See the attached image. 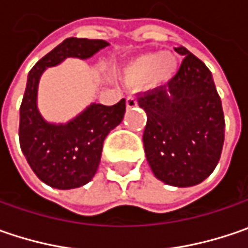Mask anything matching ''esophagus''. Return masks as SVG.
<instances>
[{
  "mask_svg": "<svg viewBox=\"0 0 248 248\" xmlns=\"http://www.w3.org/2000/svg\"><path fill=\"white\" fill-rule=\"evenodd\" d=\"M136 105H137V100H136L135 97L129 95V97L126 98V107H127V108H135Z\"/></svg>",
  "mask_w": 248,
  "mask_h": 248,
  "instance_id": "esophagus-1",
  "label": "esophagus"
}]
</instances>
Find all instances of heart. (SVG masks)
I'll return each mask as SVG.
<instances>
[{"instance_id": "obj_1", "label": "heart", "mask_w": 248, "mask_h": 248, "mask_svg": "<svg viewBox=\"0 0 248 248\" xmlns=\"http://www.w3.org/2000/svg\"><path fill=\"white\" fill-rule=\"evenodd\" d=\"M178 70V58L172 52H148L137 57L124 69V79L130 84L150 81L161 84L170 80Z\"/></svg>"}]
</instances>
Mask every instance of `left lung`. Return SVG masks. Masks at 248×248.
<instances>
[{
  "label": "left lung",
  "mask_w": 248,
  "mask_h": 248,
  "mask_svg": "<svg viewBox=\"0 0 248 248\" xmlns=\"http://www.w3.org/2000/svg\"><path fill=\"white\" fill-rule=\"evenodd\" d=\"M178 73L167 86L141 93L147 113L143 143L153 173L161 182L188 187L210 176L225 140L222 103L210 69L187 48Z\"/></svg>",
  "instance_id": "8db88e82"
}]
</instances>
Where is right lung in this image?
I'll return each instance as SVG.
<instances>
[{
	"instance_id": "obj_1",
	"label": "right lung",
	"mask_w": 248,
	"mask_h": 248,
	"mask_svg": "<svg viewBox=\"0 0 248 248\" xmlns=\"http://www.w3.org/2000/svg\"><path fill=\"white\" fill-rule=\"evenodd\" d=\"M108 46L104 40L66 38L29 72L20 105L19 143L36 176L51 187H80L94 178L104 140L122 122L126 101L124 98L111 107L93 103L66 124H49L37 108L40 78L47 68L66 58L87 60Z\"/></svg>"
}]
</instances>
